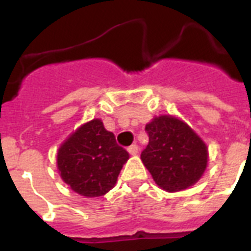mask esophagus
Listing matches in <instances>:
<instances>
[{
  "mask_svg": "<svg viewBox=\"0 0 251 251\" xmlns=\"http://www.w3.org/2000/svg\"><path fill=\"white\" fill-rule=\"evenodd\" d=\"M139 148L137 145H132L130 147H128V152H129V154H132V156H136L137 153H138Z\"/></svg>",
  "mask_w": 251,
  "mask_h": 251,
  "instance_id": "obj_1",
  "label": "esophagus"
}]
</instances>
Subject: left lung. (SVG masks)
<instances>
[{
	"label": "left lung",
	"instance_id": "obj_1",
	"mask_svg": "<svg viewBox=\"0 0 251 251\" xmlns=\"http://www.w3.org/2000/svg\"><path fill=\"white\" fill-rule=\"evenodd\" d=\"M146 130L150 142L141 159L159 188L182 191L202 177L207 146L187 123L174 115H159L146 124Z\"/></svg>",
	"mask_w": 251,
	"mask_h": 251
}]
</instances>
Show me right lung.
<instances>
[{"mask_svg": "<svg viewBox=\"0 0 251 251\" xmlns=\"http://www.w3.org/2000/svg\"><path fill=\"white\" fill-rule=\"evenodd\" d=\"M129 153L118 146L101 119L81 124L57 150L59 175L73 191L84 197H99L117 183Z\"/></svg>", "mask_w": 251, "mask_h": 251, "instance_id": "right-lung-1", "label": "right lung"}]
</instances>
